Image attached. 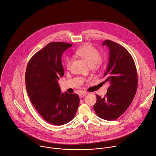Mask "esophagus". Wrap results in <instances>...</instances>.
<instances>
[{"label":"esophagus","instance_id":"esophagus-1","mask_svg":"<svg viewBox=\"0 0 156 156\" xmlns=\"http://www.w3.org/2000/svg\"><path fill=\"white\" fill-rule=\"evenodd\" d=\"M86 94H87V93L84 92H80V93L79 94V96H80V98H83L84 96H85Z\"/></svg>","mask_w":156,"mask_h":156}]
</instances>
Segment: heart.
Returning a JSON list of instances; mask_svg holds the SVG:
<instances>
[{"label": "heart", "instance_id": "heart-1", "mask_svg": "<svg viewBox=\"0 0 156 156\" xmlns=\"http://www.w3.org/2000/svg\"><path fill=\"white\" fill-rule=\"evenodd\" d=\"M75 54L83 58L88 65L90 67L95 66L101 58V55L99 51L92 45L87 44L78 48ZM72 60L70 57H67L65 60V67L66 69L69 70L71 67Z\"/></svg>", "mask_w": 156, "mask_h": 156}]
</instances>
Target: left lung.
Listing matches in <instances>:
<instances>
[{"label":"left lung","instance_id":"left-lung-1","mask_svg":"<svg viewBox=\"0 0 156 156\" xmlns=\"http://www.w3.org/2000/svg\"><path fill=\"white\" fill-rule=\"evenodd\" d=\"M102 45L107 46L110 51L104 77L110 86L104 98L96 94L94 109L100 118L114 121L131 104L137 91V74L134 60L125 48L109 40H105Z\"/></svg>","mask_w":156,"mask_h":156}]
</instances>
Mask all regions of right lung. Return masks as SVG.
Returning a JSON list of instances; mask_svg holds the SVG:
<instances>
[{
    "label": "right lung",
    "instance_id": "right-lung-1",
    "mask_svg": "<svg viewBox=\"0 0 156 156\" xmlns=\"http://www.w3.org/2000/svg\"><path fill=\"white\" fill-rule=\"evenodd\" d=\"M72 46L49 43L33 55L26 70V87L33 106L46 121L55 125L72 121L80 104L77 94L62 93L58 83L64 75L62 53Z\"/></svg>",
    "mask_w": 156,
    "mask_h": 156
}]
</instances>
